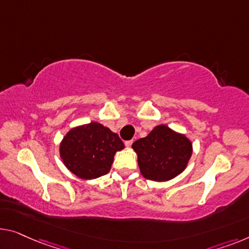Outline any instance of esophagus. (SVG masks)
<instances>
[{
  "label": "esophagus",
  "instance_id": "34e87169",
  "mask_svg": "<svg viewBox=\"0 0 249 249\" xmlns=\"http://www.w3.org/2000/svg\"><path fill=\"white\" fill-rule=\"evenodd\" d=\"M132 144H133V141H126V142H125V146H126V147H131Z\"/></svg>",
  "mask_w": 249,
  "mask_h": 249
}]
</instances>
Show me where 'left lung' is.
<instances>
[{
	"label": "left lung",
	"mask_w": 249,
	"mask_h": 249,
	"mask_svg": "<svg viewBox=\"0 0 249 249\" xmlns=\"http://www.w3.org/2000/svg\"><path fill=\"white\" fill-rule=\"evenodd\" d=\"M132 148L137 154L141 174L157 182L172 180L182 173L194 150L187 136L164 124L157 125L147 136L135 141Z\"/></svg>",
	"instance_id": "1"
}]
</instances>
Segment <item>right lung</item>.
I'll use <instances>...</instances> for the list:
<instances>
[{"mask_svg": "<svg viewBox=\"0 0 249 249\" xmlns=\"http://www.w3.org/2000/svg\"><path fill=\"white\" fill-rule=\"evenodd\" d=\"M125 146L116 133L97 122L72 127L61 140L59 154L77 178L92 180L112 168L116 152Z\"/></svg>", "mask_w": 249, "mask_h": 249, "instance_id": "obj_1", "label": "right lung"}]
</instances>
